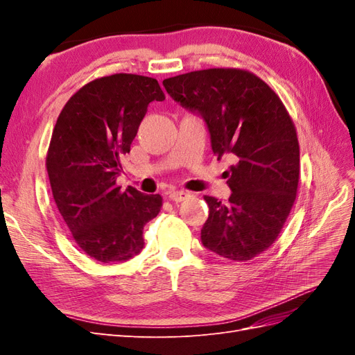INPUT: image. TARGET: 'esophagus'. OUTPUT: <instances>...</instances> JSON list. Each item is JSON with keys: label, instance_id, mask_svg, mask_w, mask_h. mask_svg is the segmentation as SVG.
Instances as JSON below:
<instances>
[{"label": "esophagus", "instance_id": "esophagus-1", "mask_svg": "<svg viewBox=\"0 0 355 355\" xmlns=\"http://www.w3.org/2000/svg\"><path fill=\"white\" fill-rule=\"evenodd\" d=\"M168 198L171 201H175V202H180V201L188 200L189 194L185 191H173V192H170V194H168Z\"/></svg>", "mask_w": 355, "mask_h": 355}]
</instances>
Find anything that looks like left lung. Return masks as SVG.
<instances>
[{"label": "left lung", "mask_w": 355, "mask_h": 355, "mask_svg": "<svg viewBox=\"0 0 355 355\" xmlns=\"http://www.w3.org/2000/svg\"><path fill=\"white\" fill-rule=\"evenodd\" d=\"M170 98L206 121L213 154L232 161L225 171L228 204L206 196L201 230L206 249L250 261L270 247L293 207L299 182L295 124L274 90L254 73L213 68L163 81Z\"/></svg>", "instance_id": "left-lung-1"}]
</instances>
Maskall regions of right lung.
I'll return each instance as SVG.
<instances>
[{
	"label": "right lung",
	"instance_id": "obj_1",
	"mask_svg": "<svg viewBox=\"0 0 355 355\" xmlns=\"http://www.w3.org/2000/svg\"><path fill=\"white\" fill-rule=\"evenodd\" d=\"M155 78L114 73L85 84L63 106L51 135L47 173L60 216L80 249L112 263L144 249V227L163 206L159 194L116 187L148 105L164 101Z\"/></svg>",
	"mask_w": 355,
	"mask_h": 355
}]
</instances>
